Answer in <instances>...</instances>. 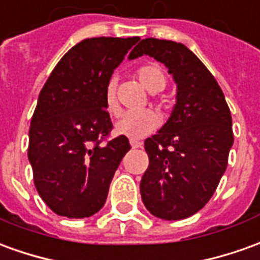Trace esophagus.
<instances>
[{"instance_id": "obj_1", "label": "esophagus", "mask_w": 260, "mask_h": 260, "mask_svg": "<svg viewBox=\"0 0 260 260\" xmlns=\"http://www.w3.org/2000/svg\"><path fill=\"white\" fill-rule=\"evenodd\" d=\"M129 143H131V146H132L134 149L141 148V146H142V142H139V141H135V139H131Z\"/></svg>"}]
</instances>
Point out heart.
I'll list each match as a JSON object with an SVG mask.
<instances>
[{
    "instance_id": "heart-1",
    "label": "heart",
    "mask_w": 260,
    "mask_h": 260,
    "mask_svg": "<svg viewBox=\"0 0 260 260\" xmlns=\"http://www.w3.org/2000/svg\"><path fill=\"white\" fill-rule=\"evenodd\" d=\"M136 77L139 83L142 84L148 91L159 92L166 87V74L161 70V67L156 64H148L141 69H138ZM104 103L107 111L111 114L112 117H117L121 112L117 97H115V88L112 83H108L105 87ZM159 125V115L152 110H143L139 112H126L119 118L115 124V134L126 138H142L157 128Z\"/></svg>"
}]
</instances>
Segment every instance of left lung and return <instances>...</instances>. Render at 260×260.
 <instances>
[{"label": "left lung", "instance_id": "8db88e82", "mask_svg": "<svg viewBox=\"0 0 260 260\" xmlns=\"http://www.w3.org/2000/svg\"><path fill=\"white\" fill-rule=\"evenodd\" d=\"M142 54L168 67L177 104L161 129L145 141L149 166L141 196L157 218L184 219L210 201L226 169L234 143L231 112L217 80L184 45L148 38L129 59Z\"/></svg>", "mask_w": 260, "mask_h": 260}]
</instances>
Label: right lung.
<instances>
[{"instance_id": "1", "label": "right lung", "mask_w": 260, "mask_h": 260, "mask_svg": "<svg viewBox=\"0 0 260 260\" xmlns=\"http://www.w3.org/2000/svg\"><path fill=\"white\" fill-rule=\"evenodd\" d=\"M139 38H91L70 49L42 88L29 128L36 190L57 215L86 218L104 206L115 170L131 149L110 138L104 92L114 69Z\"/></svg>"}]
</instances>
